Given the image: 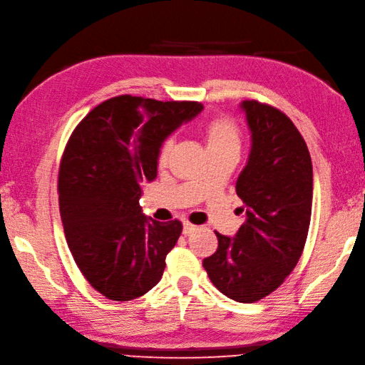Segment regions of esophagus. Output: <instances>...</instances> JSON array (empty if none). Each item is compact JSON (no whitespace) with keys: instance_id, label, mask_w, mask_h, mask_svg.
<instances>
[{"instance_id":"1","label":"esophagus","mask_w":365,"mask_h":365,"mask_svg":"<svg viewBox=\"0 0 365 365\" xmlns=\"http://www.w3.org/2000/svg\"><path fill=\"white\" fill-rule=\"evenodd\" d=\"M197 230L195 225H192L190 222H184V228H182V234L184 236H190V234Z\"/></svg>"}]
</instances>
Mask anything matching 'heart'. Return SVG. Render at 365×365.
<instances>
[{"mask_svg": "<svg viewBox=\"0 0 365 365\" xmlns=\"http://www.w3.org/2000/svg\"><path fill=\"white\" fill-rule=\"evenodd\" d=\"M205 142L207 153H217L225 150H237L240 147V128L237 121L230 115H217L209 118L203 126ZM175 147L173 137H167L160 142L158 153H156V162L159 167H164L170 155H172Z\"/></svg>", "mask_w": 365, "mask_h": 365, "instance_id": "1", "label": "heart"}]
</instances>
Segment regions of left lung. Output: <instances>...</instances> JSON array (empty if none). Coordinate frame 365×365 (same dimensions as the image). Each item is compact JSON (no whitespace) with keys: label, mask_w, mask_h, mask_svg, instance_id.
Instances as JSON below:
<instances>
[{"label":"left lung","mask_w":365,"mask_h":365,"mask_svg":"<svg viewBox=\"0 0 365 365\" xmlns=\"http://www.w3.org/2000/svg\"><path fill=\"white\" fill-rule=\"evenodd\" d=\"M242 108L253 137L236 184L247 222L232 239L215 231L218 248L203 267L223 295L255 303L284 282L303 253L312 210V162L284 112L256 100Z\"/></svg>","instance_id":"obj_1"}]
</instances>
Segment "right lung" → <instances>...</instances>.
<instances>
[{"mask_svg": "<svg viewBox=\"0 0 365 365\" xmlns=\"http://www.w3.org/2000/svg\"><path fill=\"white\" fill-rule=\"evenodd\" d=\"M201 109L198 101L120 95L73 129L59 164V210L78 269L103 297L129 302L162 278L182 223L145 217L140 184L156 178L160 142Z\"/></svg>", "mask_w": 365, "mask_h": 365, "instance_id": "right-lung-1", "label": "right lung"}]
</instances>
